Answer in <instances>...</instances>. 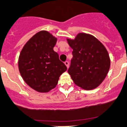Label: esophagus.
Masks as SVG:
<instances>
[{
    "instance_id": "1",
    "label": "esophagus",
    "mask_w": 127,
    "mask_h": 127,
    "mask_svg": "<svg viewBox=\"0 0 127 127\" xmlns=\"http://www.w3.org/2000/svg\"><path fill=\"white\" fill-rule=\"evenodd\" d=\"M64 64H65V65H66V67H67V68H68V65H69V64H68V61H65L64 62Z\"/></svg>"
}]
</instances>
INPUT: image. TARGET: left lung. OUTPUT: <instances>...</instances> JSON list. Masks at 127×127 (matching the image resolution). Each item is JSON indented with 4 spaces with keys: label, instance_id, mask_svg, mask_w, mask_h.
<instances>
[{
    "label": "left lung",
    "instance_id": "8db88e82",
    "mask_svg": "<svg viewBox=\"0 0 127 127\" xmlns=\"http://www.w3.org/2000/svg\"><path fill=\"white\" fill-rule=\"evenodd\" d=\"M73 49L68 70L74 83L84 90H92L102 83L110 67V59L105 46L91 34L79 32L74 39L67 38Z\"/></svg>",
    "mask_w": 127,
    "mask_h": 127
}]
</instances>
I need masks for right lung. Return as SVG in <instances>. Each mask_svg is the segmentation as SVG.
<instances>
[{"mask_svg": "<svg viewBox=\"0 0 127 127\" xmlns=\"http://www.w3.org/2000/svg\"><path fill=\"white\" fill-rule=\"evenodd\" d=\"M57 41L48 31H39L26 42L19 57V70L23 80L39 93L54 89L60 75L67 70L53 50Z\"/></svg>", "mask_w": 127, "mask_h": 127, "instance_id": "1", "label": "right lung"}]
</instances>
